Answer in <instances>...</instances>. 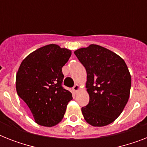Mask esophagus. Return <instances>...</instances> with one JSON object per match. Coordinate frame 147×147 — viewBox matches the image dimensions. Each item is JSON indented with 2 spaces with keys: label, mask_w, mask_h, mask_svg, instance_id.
I'll return each mask as SVG.
<instances>
[{
  "label": "esophagus",
  "mask_w": 147,
  "mask_h": 147,
  "mask_svg": "<svg viewBox=\"0 0 147 147\" xmlns=\"http://www.w3.org/2000/svg\"><path fill=\"white\" fill-rule=\"evenodd\" d=\"M72 90H73L74 93H77V92L80 90V86H79V85H78V84H76L75 86L73 87V88H72Z\"/></svg>",
  "instance_id": "esophagus-1"
}]
</instances>
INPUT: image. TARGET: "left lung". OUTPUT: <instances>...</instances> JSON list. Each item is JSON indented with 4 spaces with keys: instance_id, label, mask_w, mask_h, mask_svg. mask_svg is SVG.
Here are the masks:
<instances>
[{
    "instance_id": "left-lung-1",
    "label": "left lung",
    "mask_w": 147,
    "mask_h": 147,
    "mask_svg": "<svg viewBox=\"0 0 147 147\" xmlns=\"http://www.w3.org/2000/svg\"><path fill=\"white\" fill-rule=\"evenodd\" d=\"M87 72L89 103L82 107L84 118L93 127H104L122 113L130 97L131 76L124 60L114 52L91 44L74 52Z\"/></svg>"
}]
</instances>
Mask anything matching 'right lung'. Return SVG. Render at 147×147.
I'll return each instance as SVG.
<instances>
[{"mask_svg":"<svg viewBox=\"0 0 147 147\" xmlns=\"http://www.w3.org/2000/svg\"><path fill=\"white\" fill-rule=\"evenodd\" d=\"M71 51L56 44L30 53L16 76L17 94L26 103L39 125L53 127L61 122L72 94L62 87V68Z\"/></svg>","mask_w":147,"mask_h":147,"instance_id":"right-lung-1","label":"right lung"}]
</instances>
